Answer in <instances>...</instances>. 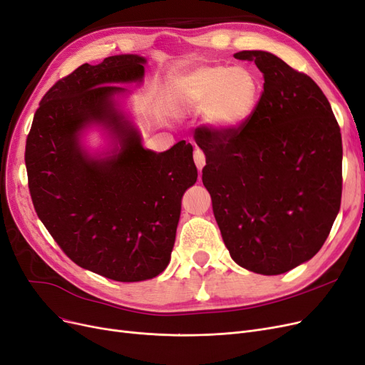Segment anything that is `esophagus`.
I'll use <instances>...</instances> for the list:
<instances>
[{"label":"esophagus","mask_w":365,"mask_h":365,"mask_svg":"<svg viewBox=\"0 0 365 365\" xmlns=\"http://www.w3.org/2000/svg\"><path fill=\"white\" fill-rule=\"evenodd\" d=\"M194 162H195V165H197V168L200 171L203 170V167L206 165V156H205L203 150H200V148H195V150H194Z\"/></svg>","instance_id":"esophagus-1"}]
</instances>
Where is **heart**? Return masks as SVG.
I'll use <instances>...</instances> for the list:
<instances>
[{
  "mask_svg": "<svg viewBox=\"0 0 365 365\" xmlns=\"http://www.w3.org/2000/svg\"><path fill=\"white\" fill-rule=\"evenodd\" d=\"M170 94L175 106L192 113L205 111L212 128L230 130L251 117L262 87L245 66H201L175 78Z\"/></svg>",
  "mask_w": 365,
  "mask_h": 365,
  "instance_id": "b5f03b06",
  "label": "heart"
}]
</instances>
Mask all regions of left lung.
I'll list each match as a JSON object with an SVG mask.
<instances>
[{"instance_id": "obj_1", "label": "left lung", "mask_w": 365, "mask_h": 365, "mask_svg": "<svg viewBox=\"0 0 365 365\" xmlns=\"http://www.w3.org/2000/svg\"><path fill=\"white\" fill-rule=\"evenodd\" d=\"M263 73L251 117L194 138L206 155L203 185L232 259L279 275L319 252L341 205L340 126L320 87L271 52L242 51Z\"/></svg>"}]
</instances>
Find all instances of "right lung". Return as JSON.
Here are the masks:
<instances>
[{
  "label": "right lung",
  "instance_id": "right-lung-1",
  "mask_svg": "<svg viewBox=\"0 0 365 365\" xmlns=\"http://www.w3.org/2000/svg\"><path fill=\"white\" fill-rule=\"evenodd\" d=\"M145 60L114 56L83 64L58 79L33 118L25 145L37 217L78 266L121 282L153 278L167 267L182 195L197 180L192 145L180 141L155 153L117 114L114 83L141 79ZM93 120L110 127L120 147L91 160L77 135Z\"/></svg>",
  "mask_w": 365,
  "mask_h": 365
}]
</instances>
